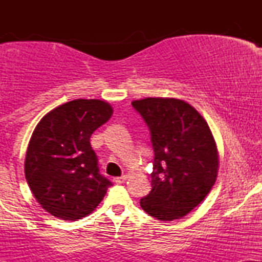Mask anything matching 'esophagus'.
<instances>
[{
	"mask_svg": "<svg viewBox=\"0 0 262 262\" xmlns=\"http://www.w3.org/2000/svg\"><path fill=\"white\" fill-rule=\"evenodd\" d=\"M125 180H127V176H121V177H116V179L113 180L114 182L116 183H123L125 181Z\"/></svg>",
	"mask_w": 262,
	"mask_h": 262,
	"instance_id": "obj_1",
	"label": "esophagus"
}]
</instances>
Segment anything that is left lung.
<instances>
[{
    "label": "left lung",
    "mask_w": 262,
    "mask_h": 262,
    "mask_svg": "<svg viewBox=\"0 0 262 262\" xmlns=\"http://www.w3.org/2000/svg\"><path fill=\"white\" fill-rule=\"evenodd\" d=\"M132 106L150 132L154 161L151 191L141 208L159 221L188 214L217 179L218 151L212 132L191 104L175 98H144Z\"/></svg>",
    "instance_id": "8db88e82"
}]
</instances>
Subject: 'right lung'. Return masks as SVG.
<instances>
[{
  "label": "right lung",
  "mask_w": 262,
  "mask_h": 262,
  "mask_svg": "<svg viewBox=\"0 0 262 262\" xmlns=\"http://www.w3.org/2000/svg\"><path fill=\"white\" fill-rule=\"evenodd\" d=\"M113 110L100 100H74L41 118L27 149L25 172L32 193L48 213L76 221L93 212L112 182L102 176L90 144Z\"/></svg>",
  "instance_id": "obj_1"
}]
</instances>
